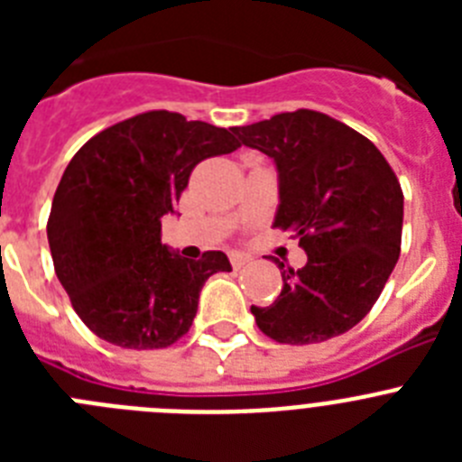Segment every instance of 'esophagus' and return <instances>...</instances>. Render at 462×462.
Segmentation results:
<instances>
[{"label": "esophagus", "instance_id": "obj_1", "mask_svg": "<svg viewBox=\"0 0 462 462\" xmlns=\"http://www.w3.org/2000/svg\"><path fill=\"white\" fill-rule=\"evenodd\" d=\"M250 263V259L243 254H231V266H234V271H240V268H245Z\"/></svg>", "mask_w": 462, "mask_h": 462}]
</instances>
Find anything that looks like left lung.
<instances>
[{"label":"left lung","mask_w":462,"mask_h":462,"mask_svg":"<svg viewBox=\"0 0 462 462\" xmlns=\"http://www.w3.org/2000/svg\"><path fill=\"white\" fill-rule=\"evenodd\" d=\"M234 134L275 159V228L291 231L308 254L300 271L277 261L284 284L273 305H252L256 326L280 345L342 336L373 310L400 256L393 169L373 141L319 110L280 113Z\"/></svg>","instance_id":"obj_1"}]
</instances>
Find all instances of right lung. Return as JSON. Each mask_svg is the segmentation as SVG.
<instances>
[{"mask_svg": "<svg viewBox=\"0 0 462 462\" xmlns=\"http://www.w3.org/2000/svg\"><path fill=\"white\" fill-rule=\"evenodd\" d=\"M238 148L222 126L148 110L73 154L52 199L48 245L57 280L94 336L125 349H164L189 330L201 287L231 263L224 252L199 261L171 254L162 217L196 164Z\"/></svg>", "mask_w": 462, "mask_h": 462, "instance_id": "1", "label": "right lung"}]
</instances>
